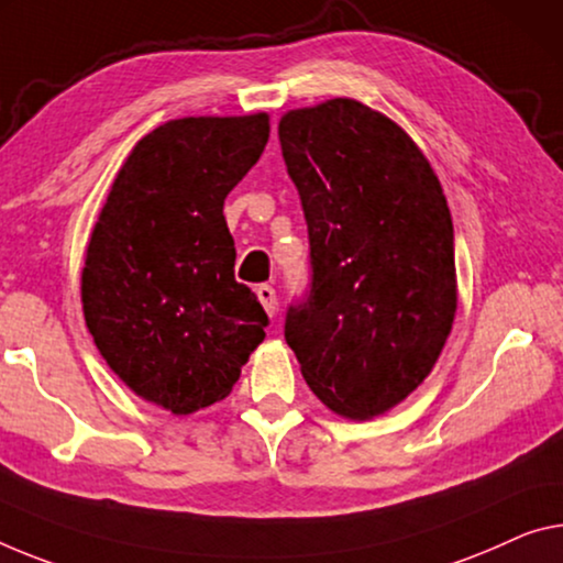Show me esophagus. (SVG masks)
Returning <instances> with one entry per match:
<instances>
[{
  "label": "esophagus",
  "instance_id": "1",
  "mask_svg": "<svg viewBox=\"0 0 563 563\" xmlns=\"http://www.w3.org/2000/svg\"><path fill=\"white\" fill-rule=\"evenodd\" d=\"M256 297H258V301H262L266 314L274 317V311H276V291H274V287H269V284H258Z\"/></svg>",
  "mask_w": 563,
  "mask_h": 563
}]
</instances>
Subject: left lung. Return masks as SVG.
<instances>
[{
    "label": "left lung",
    "mask_w": 563,
    "mask_h": 563,
    "mask_svg": "<svg viewBox=\"0 0 563 563\" xmlns=\"http://www.w3.org/2000/svg\"><path fill=\"white\" fill-rule=\"evenodd\" d=\"M279 143L311 266L284 336L327 408L375 418L430 375L451 334L455 246L443 188L400 125L350 98L287 112Z\"/></svg>",
    "instance_id": "1"
}]
</instances>
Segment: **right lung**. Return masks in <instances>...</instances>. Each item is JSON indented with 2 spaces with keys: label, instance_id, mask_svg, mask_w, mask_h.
I'll return each instance as SVG.
<instances>
[{
  "label": "right lung",
  "instance_id": "right-lung-1",
  "mask_svg": "<svg viewBox=\"0 0 563 563\" xmlns=\"http://www.w3.org/2000/svg\"><path fill=\"white\" fill-rule=\"evenodd\" d=\"M269 141V115L180 118L128 155L95 223L82 309L110 369L188 415L223 400L269 327L233 279L223 201Z\"/></svg>",
  "mask_w": 563,
  "mask_h": 563
}]
</instances>
